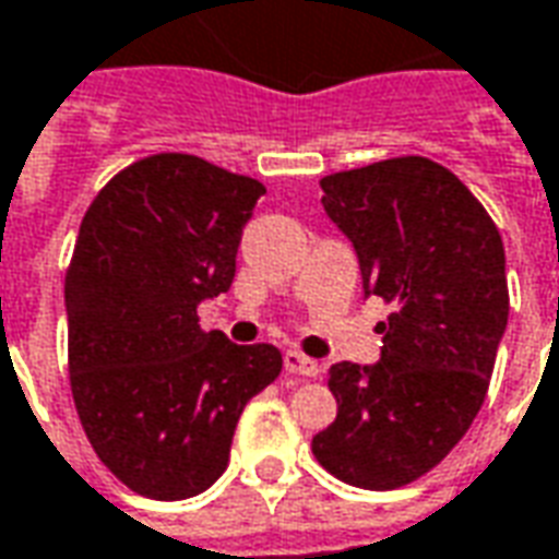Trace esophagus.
Returning a JSON list of instances; mask_svg holds the SVG:
<instances>
[{"mask_svg": "<svg viewBox=\"0 0 559 559\" xmlns=\"http://www.w3.org/2000/svg\"><path fill=\"white\" fill-rule=\"evenodd\" d=\"M284 370L294 376H309V379L321 373L318 360H311L309 355H302L299 348H287V352H284Z\"/></svg>", "mask_w": 559, "mask_h": 559, "instance_id": "34e87169", "label": "esophagus"}]
</instances>
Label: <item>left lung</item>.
I'll return each mask as SVG.
<instances>
[{"label":"left lung","instance_id":"obj_1","mask_svg":"<svg viewBox=\"0 0 559 559\" xmlns=\"http://www.w3.org/2000/svg\"><path fill=\"white\" fill-rule=\"evenodd\" d=\"M321 189L358 250L364 294L391 314L379 364L330 367L340 409L311 453L352 487H407L484 407L508 324L502 235L468 186L423 155L328 174Z\"/></svg>","mask_w":559,"mask_h":559}]
</instances>
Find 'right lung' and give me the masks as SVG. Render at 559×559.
<instances>
[{"instance_id": "obj_1", "label": "right lung", "mask_w": 559, "mask_h": 559, "mask_svg": "<svg viewBox=\"0 0 559 559\" xmlns=\"http://www.w3.org/2000/svg\"><path fill=\"white\" fill-rule=\"evenodd\" d=\"M265 186L186 152L119 170L85 211L63 296L70 389L94 453L128 489L177 502L229 465L238 416L275 382V345L199 328L226 294Z\"/></svg>"}]
</instances>
